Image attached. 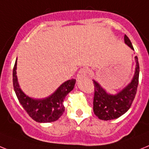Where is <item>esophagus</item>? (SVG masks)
<instances>
[{
    "label": "esophagus",
    "mask_w": 149,
    "mask_h": 149,
    "mask_svg": "<svg viewBox=\"0 0 149 149\" xmlns=\"http://www.w3.org/2000/svg\"><path fill=\"white\" fill-rule=\"evenodd\" d=\"M88 70L86 68H82L79 70V71L78 72V74H77V78L81 79L83 77H85L88 76Z\"/></svg>",
    "instance_id": "34e87169"
}]
</instances>
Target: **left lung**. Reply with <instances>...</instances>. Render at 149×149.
I'll use <instances>...</instances> for the list:
<instances>
[{
	"label": "left lung",
	"mask_w": 149,
	"mask_h": 149,
	"mask_svg": "<svg viewBox=\"0 0 149 149\" xmlns=\"http://www.w3.org/2000/svg\"><path fill=\"white\" fill-rule=\"evenodd\" d=\"M124 40L131 49H134L131 41L126 35L124 37ZM135 58L136 67L133 79L130 84L116 95H112L106 93L99 83L93 81V112L100 119L107 121L117 118L125 114L131 107L136 95L139 77V64L137 56Z\"/></svg>",
	"instance_id": "8db88e82"
}]
</instances>
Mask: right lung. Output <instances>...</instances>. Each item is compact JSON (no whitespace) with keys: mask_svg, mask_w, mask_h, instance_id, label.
<instances>
[{"mask_svg":"<svg viewBox=\"0 0 149 149\" xmlns=\"http://www.w3.org/2000/svg\"><path fill=\"white\" fill-rule=\"evenodd\" d=\"M17 60L13 69V86L18 100L27 114L37 123H51L56 121L63 114V102L66 95L74 88L76 79L67 80L60 86L54 93L43 100H33L21 91L16 76Z\"/></svg>","mask_w":149,"mask_h":149,"instance_id":"obj_1","label":"right lung"}]
</instances>
